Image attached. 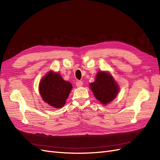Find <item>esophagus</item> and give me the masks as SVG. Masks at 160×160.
<instances>
[{"instance_id":"esophagus-1","label":"esophagus","mask_w":160,"mask_h":160,"mask_svg":"<svg viewBox=\"0 0 160 160\" xmlns=\"http://www.w3.org/2000/svg\"><path fill=\"white\" fill-rule=\"evenodd\" d=\"M82 85H83V81H77L76 82V86L78 87V88H80V87H81Z\"/></svg>"}]
</instances>
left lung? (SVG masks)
I'll list each match as a JSON object with an SVG mask.
<instances>
[{"instance_id":"left-lung-1","label":"left lung","mask_w":160,"mask_h":160,"mask_svg":"<svg viewBox=\"0 0 160 160\" xmlns=\"http://www.w3.org/2000/svg\"><path fill=\"white\" fill-rule=\"evenodd\" d=\"M90 88L95 98L103 105L112 101L118 95L119 89L112 75L105 71L98 72L95 81L90 84Z\"/></svg>"}]
</instances>
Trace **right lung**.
I'll list each match as a JSON object with an SVG mask.
<instances>
[{
	"label": "right lung",
	"instance_id": "1",
	"mask_svg": "<svg viewBox=\"0 0 160 160\" xmlns=\"http://www.w3.org/2000/svg\"><path fill=\"white\" fill-rule=\"evenodd\" d=\"M72 85L66 81L58 72L50 71L42 77L39 83L42 99L55 108H62L72 89Z\"/></svg>",
	"mask_w": 160,
	"mask_h": 160
}]
</instances>
